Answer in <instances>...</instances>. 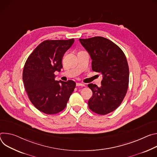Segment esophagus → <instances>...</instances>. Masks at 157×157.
<instances>
[{
	"instance_id": "esophagus-1",
	"label": "esophagus",
	"mask_w": 157,
	"mask_h": 157,
	"mask_svg": "<svg viewBox=\"0 0 157 157\" xmlns=\"http://www.w3.org/2000/svg\"><path fill=\"white\" fill-rule=\"evenodd\" d=\"M76 85H77V86H85L84 84L81 83H76Z\"/></svg>"
}]
</instances>
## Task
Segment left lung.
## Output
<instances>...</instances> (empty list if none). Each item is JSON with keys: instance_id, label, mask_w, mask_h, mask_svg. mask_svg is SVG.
Returning <instances> with one entry per match:
<instances>
[{"instance_id": "1", "label": "left lung", "mask_w": 157, "mask_h": 157, "mask_svg": "<svg viewBox=\"0 0 157 157\" xmlns=\"http://www.w3.org/2000/svg\"><path fill=\"white\" fill-rule=\"evenodd\" d=\"M79 40L92 60V71L103 75L100 87L88 85L93 92L88 101L89 107L97 114H108L120 106L127 92L129 68L126 57L118 45L106 38L94 37Z\"/></svg>"}]
</instances>
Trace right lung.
<instances>
[{
  "label": "right lung",
  "mask_w": 157,
  "mask_h": 157,
  "mask_svg": "<svg viewBox=\"0 0 157 157\" xmlns=\"http://www.w3.org/2000/svg\"><path fill=\"white\" fill-rule=\"evenodd\" d=\"M74 39L47 40L33 50L25 63L23 82L29 98L39 111L48 115L58 113L66 107L76 83L55 80L60 72L62 58Z\"/></svg>",
  "instance_id": "right-lung-1"
}]
</instances>
